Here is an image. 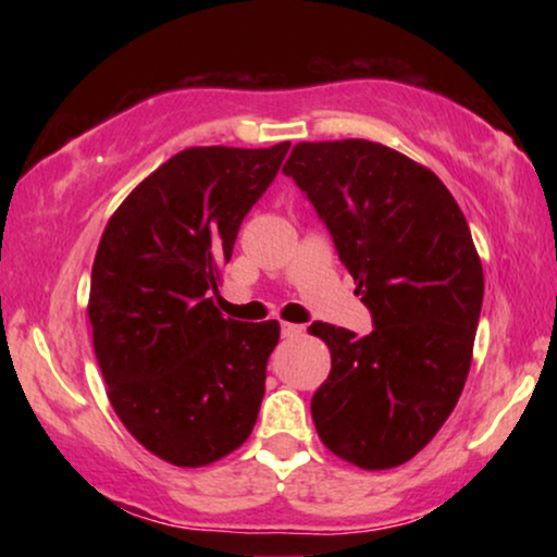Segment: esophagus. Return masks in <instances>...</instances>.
<instances>
[{
  "instance_id": "1",
  "label": "esophagus",
  "mask_w": 557,
  "mask_h": 557,
  "mask_svg": "<svg viewBox=\"0 0 557 557\" xmlns=\"http://www.w3.org/2000/svg\"><path fill=\"white\" fill-rule=\"evenodd\" d=\"M301 332H304V326H301V324L281 322V334H284V337H299Z\"/></svg>"
}]
</instances>
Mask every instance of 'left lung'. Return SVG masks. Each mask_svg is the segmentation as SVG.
<instances>
[{
    "label": "left lung",
    "mask_w": 557,
    "mask_h": 557,
    "mask_svg": "<svg viewBox=\"0 0 557 557\" xmlns=\"http://www.w3.org/2000/svg\"><path fill=\"white\" fill-rule=\"evenodd\" d=\"M284 172L330 227L375 330L314 322L330 377L311 398L322 444L355 467L406 463L459 403L484 271L467 218L429 166L368 139L301 141Z\"/></svg>",
    "instance_id": "left-lung-1"
}]
</instances>
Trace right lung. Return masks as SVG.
Here are the masks:
<instances>
[{"label":"right lung","mask_w":557,"mask_h":557,"mask_svg":"<svg viewBox=\"0 0 557 557\" xmlns=\"http://www.w3.org/2000/svg\"><path fill=\"white\" fill-rule=\"evenodd\" d=\"M286 151L288 141L180 151L128 193L98 243L88 319L106 395L174 467L223 459L256 425L281 326L225 319L210 294Z\"/></svg>","instance_id":"obj_1"}]
</instances>
